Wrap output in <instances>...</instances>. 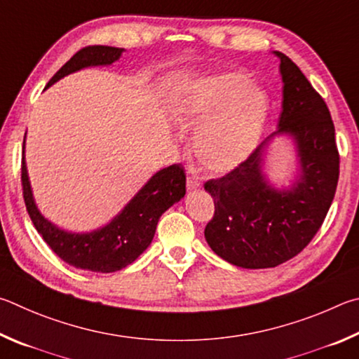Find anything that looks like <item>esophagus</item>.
<instances>
[{
  "mask_svg": "<svg viewBox=\"0 0 359 359\" xmlns=\"http://www.w3.org/2000/svg\"><path fill=\"white\" fill-rule=\"evenodd\" d=\"M186 186H187V191H197V189H200V186H202V184H200L196 178L189 176V178H187Z\"/></svg>",
  "mask_w": 359,
  "mask_h": 359,
  "instance_id": "obj_1",
  "label": "esophagus"
}]
</instances>
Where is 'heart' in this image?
I'll use <instances>...</instances> for the list:
<instances>
[{
	"instance_id": "1",
	"label": "heart",
	"mask_w": 359,
	"mask_h": 359,
	"mask_svg": "<svg viewBox=\"0 0 359 359\" xmlns=\"http://www.w3.org/2000/svg\"><path fill=\"white\" fill-rule=\"evenodd\" d=\"M271 96L246 74L203 75L170 94V113L180 124H200L192 153L208 172L240 165L259 147L271 116Z\"/></svg>"
}]
</instances>
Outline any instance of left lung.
I'll return each instance as SVG.
<instances>
[{"mask_svg":"<svg viewBox=\"0 0 359 359\" xmlns=\"http://www.w3.org/2000/svg\"><path fill=\"white\" fill-rule=\"evenodd\" d=\"M274 55L284 81L279 129L230 173L205 183L215 200L206 243L225 262L248 269L274 268L298 255L322 227L339 180L328 107L287 55ZM282 133L294 138L302 168L287 191L269 187L261 172L266 147Z\"/></svg>","mask_w":359,"mask_h":359,"instance_id":"1","label":"left lung"}]
</instances>
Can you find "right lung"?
<instances>
[{"mask_svg": "<svg viewBox=\"0 0 359 359\" xmlns=\"http://www.w3.org/2000/svg\"><path fill=\"white\" fill-rule=\"evenodd\" d=\"M124 48L109 46H90L79 50L58 72L47 88L75 71L90 66H109L119 60ZM22 187L27 211L36 230L50 249L71 266L94 273H115L138 259L156 233L159 217L186 194V175L181 163L162 168L144 184L137 196L124 206L105 227L90 233H71L61 230L43 217L34 203L31 192L25 142L22 157Z\"/></svg>", "mask_w": 359, "mask_h": 359, "instance_id": "obj_1", "label": "right lung"}]
</instances>
